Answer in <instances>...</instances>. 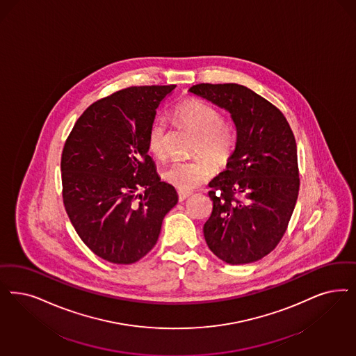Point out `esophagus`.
I'll return each instance as SVG.
<instances>
[{"mask_svg":"<svg viewBox=\"0 0 356 356\" xmlns=\"http://www.w3.org/2000/svg\"><path fill=\"white\" fill-rule=\"evenodd\" d=\"M192 195V192H184V191H179V200L184 201L188 197Z\"/></svg>","mask_w":356,"mask_h":356,"instance_id":"esophagus-1","label":"esophagus"}]
</instances>
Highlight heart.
I'll return each mask as SVG.
<instances>
[{"label": "heart", "mask_w": 356, "mask_h": 356, "mask_svg": "<svg viewBox=\"0 0 356 356\" xmlns=\"http://www.w3.org/2000/svg\"><path fill=\"white\" fill-rule=\"evenodd\" d=\"M173 118L197 135L196 156L208 159L216 167H225L230 161L236 147V133L230 124L225 123L221 111L201 99L188 98L176 105ZM167 123L159 117L148 129V151L155 158L163 159L167 155ZM210 175L211 167L202 159L173 161L161 172L165 183L184 192L202 184Z\"/></svg>", "instance_id": "1"}]
</instances>
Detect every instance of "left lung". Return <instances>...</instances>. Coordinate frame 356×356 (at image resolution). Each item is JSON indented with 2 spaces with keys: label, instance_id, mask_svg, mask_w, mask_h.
<instances>
[{
  "label": "left lung",
  "instance_id": "8db88e82",
  "mask_svg": "<svg viewBox=\"0 0 356 356\" xmlns=\"http://www.w3.org/2000/svg\"><path fill=\"white\" fill-rule=\"evenodd\" d=\"M191 93L232 114L236 147L209 186L211 216L204 236L227 264L264 258L279 245L293 213L300 179L292 129L270 101L239 84H197Z\"/></svg>",
  "mask_w": 356,
  "mask_h": 356
}]
</instances>
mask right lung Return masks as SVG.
I'll return each mask as SVG.
<instances>
[{
  "mask_svg": "<svg viewBox=\"0 0 356 356\" xmlns=\"http://www.w3.org/2000/svg\"><path fill=\"white\" fill-rule=\"evenodd\" d=\"M175 88L130 86L98 99L63 148L65 211L81 241L114 264L147 255L177 204L176 189L160 181L146 140L160 102Z\"/></svg>",
  "mask_w": 356,
  "mask_h": 356,
  "instance_id": "add662e5",
  "label": "right lung"
}]
</instances>
